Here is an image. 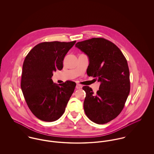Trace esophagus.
Wrapping results in <instances>:
<instances>
[{
    "label": "esophagus",
    "mask_w": 154,
    "mask_h": 154,
    "mask_svg": "<svg viewBox=\"0 0 154 154\" xmlns=\"http://www.w3.org/2000/svg\"><path fill=\"white\" fill-rule=\"evenodd\" d=\"M82 85H80V84H76V89H81V88H82Z\"/></svg>",
    "instance_id": "1"
}]
</instances>
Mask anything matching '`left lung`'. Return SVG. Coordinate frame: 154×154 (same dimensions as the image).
<instances>
[{
    "label": "left lung",
    "mask_w": 154,
    "mask_h": 154,
    "mask_svg": "<svg viewBox=\"0 0 154 154\" xmlns=\"http://www.w3.org/2000/svg\"><path fill=\"white\" fill-rule=\"evenodd\" d=\"M75 47L88 56V76L100 83L96 94L88 86L83 87L85 112L97 124L107 123L121 112L130 92L127 60L115 44L103 38L78 42Z\"/></svg>",
    "instance_id": "8db88e82"
}]
</instances>
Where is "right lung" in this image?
I'll return each instance as SVG.
<instances>
[{
	"label": "right lung",
	"instance_id": "right-lung-1",
	"mask_svg": "<svg viewBox=\"0 0 154 154\" xmlns=\"http://www.w3.org/2000/svg\"><path fill=\"white\" fill-rule=\"evenodd\" d=\"M76 41L44 42L36 45L26 56L22 66L21 87L33 114L44 122H54L64 113L76 83H53V73L61 70L63 61Z\"/></svg>",
	"mask_w": 154,
	"mask_h": 154
}]
</instances>
